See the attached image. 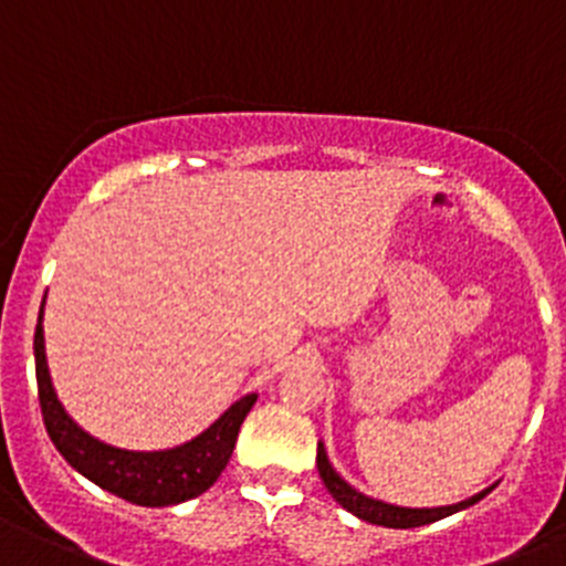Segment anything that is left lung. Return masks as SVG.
<instances>
[{"mask_svg": "<svg viewBox=\"0 0 566 566\" xmlns=\"http://www.w3.org/2000/svg\"><path fill=\"white\" fill-rule=\"evenodd\" d=\"M315 463H318V472H321V480H324V485L329 489L332 497L337 500V503L343 505V509L348 511V514H355L357 520L363 522H371V525H382V527H419V525H430V522H438L443 520V516L450 514H458V511L469 509V505L480 503V500L489 494L491 489H483L480 494H474V497L463 500V503H455V505H441V509H402V505H390V503H382V500H374V497H366L363 491L352 489V485L346 483V480L340 478V474L332 469L329 458H326V450L324 443L318 441V458H315Z\"/></svg>", "mask_w": 566, "mask_h": 566, "instance_id": "obj_1", "label": "left lung"}]
</instances>
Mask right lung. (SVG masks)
I'll return each instance as SVG.
<instances>
[{
    "label": "right lung",
    "instance_id": "right-lung-1",
    "mask_svg": "<svg viewBox=\"0 0 566 566\" xmlns=\"http://www.w3.org/2000/svg\"><path fill=\"white\" fill-rule=\"evenodd\" d=\"M41 318H44V304H41L33 340L41 416H44L46 432H50L55 450L66 458L69 467L77 469L83 478L97 483L99 489L111 491L128 503L145 505V509L187 503V500L203 494L209 485H214V480L220 478L231 452H234L237 432H240L248 410L256 402V394L242 396L240 402L231 405L209 430H203L181 447L161 452L116 450V447L97 441L83 427H77L72 416L63 410V405L57 402L50 368H46Z\"/></svg>",
    "mask_w": 566,
    "mask_h": 566
}]
</instances>
